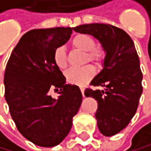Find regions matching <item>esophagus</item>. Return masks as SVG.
<instances>
[{
  "mask_svg": "<svg viewBox=\"0 0 151 151\" xmlns=\"http://www.w3.org/2000/svg\"><path fill=\"white\" fill-rule=\"evenodd\" d=\"M80 89H81V91H82L83 96L85 97V87H83V86H80Z\"/></svg>",
  "mask_w": 151,
  "mask_h": 151,
  "instance_id": "34e87169",
  "label": "esophagus"
}]
</instances>
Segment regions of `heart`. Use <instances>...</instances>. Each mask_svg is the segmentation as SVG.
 Segmentation results:
<instances>
[{
    "instance_id": "b5f03b06",
    "label": "heart",
    "mask_w": 151,
    "mask_h": 151,
    "mask_svg": "<svg viewBox=\"0 0 151 151\" xmlns=\"http://www.w3.org/2000/svg\"><path fill=\"white\" fill-rule=\"evenodd\" d=\"M73 47L82 52H85L83 62H93L97 65H101L106 58V51L101 46H95V40L87 34H78L72 39ZM53 62L60 69H64L68 65L65 48L64 46H58L53 51ZM94 68L92 65H86L82 68L69 69L65 72L66 82L72 85L83 86L88 82L94 75Z\"/></svg>"
}]
</instances>
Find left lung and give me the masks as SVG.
Returning <instances> with one entry per match:
<instances>
[{"label":"left lung","instance_id":"left-lung-1","mask_svg":"<svg viewBox=\"0 0 151 151\" xmlns=\"http://www.w3.org/2000/svg\"><path fill=\"white\" fill-rule=\"evenodd\" d=\"M72 29L93 36L106 51L104 68L90 83L105 89L86 88L85 95L98 102L95 117L100 132L113 136L129 124L143 92V74L134 42L123 29L107 24H82Z\"/></svg>","mask_w":151,"mask_h":151}]
</instances>
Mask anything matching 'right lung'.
<instances>
[{"instance_id": "add662e5", "label": "right lung", "mask_w": 151, "mask_h": 151, "mask_svg": "<svg viewBox=\"0 0 151 151\" xmlns=\"http://www.w3.org/2000/svg\"><path fill=\"white\" fill-rule=\"evenodd\" d=\"M71 27L33 29L14 47L4 72V97L18 130L30 142L51 147L64 140L81 106L79 86L66 85L53 62V51L64 45ZM54 89L60 96L49 95Z\"/></svg>"}]
</instances>
